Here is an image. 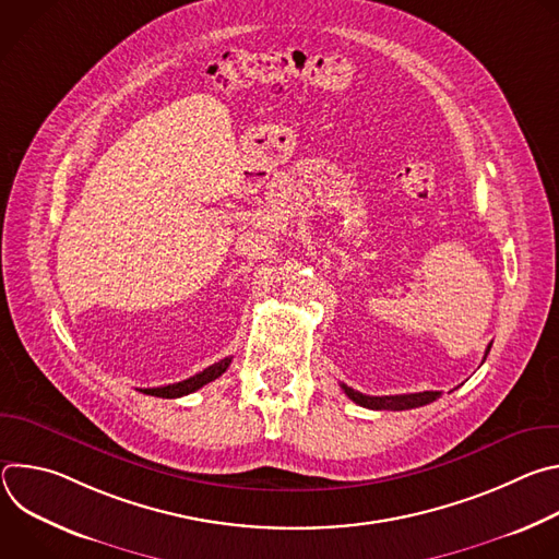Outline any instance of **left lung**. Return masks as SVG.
<instances>
[{
  "instance_id": "8db88e82",
  "label": "left lung",
  "mask_w": 559,
  "mask_h": 559,
  "mask_svg": "<svg viewBox=\"0 0 559 559\" xmlns=\"http://www.w3.org/2000/svg\"><path fill=\"white\" fill-rule=\"evenodd\" d=\"M491 345L487 347L489 354ZM485 354V358H487ZM343 391L352 397V401L367 409H389V412H403V409H416L423 405H429L440 397V391H420V393H401V395H365L347 384H341Z\"/></svg>"
}]
</instances>
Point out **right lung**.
<instances>
[{
	"label": "right lung",
	"mask_w": 559,
	"mask_h": 559,
	"mask_svg": "<svg viewBox=\"0 0 559 559\" xmlns=\"http://www.w3.org/2000/svg\"><path fill=\"white\" fill-rule=\"evenodd\" d=\"M229 362H231V358H223V360H218V362L210 365L207 369H203V371L194 373V376H192V378H188V380H181V382H175V384H166V386L139 389V391H141V393H147V395H156V397H181V395H188V393H192V391L201 389L203 384H207V382L216 380V378H218V376L229 367Z\"/></svg>",
	"instance_id": "add662e5"
}]
</instances>
